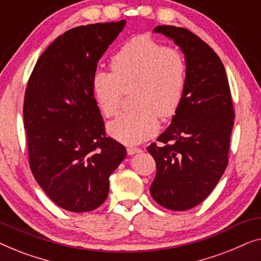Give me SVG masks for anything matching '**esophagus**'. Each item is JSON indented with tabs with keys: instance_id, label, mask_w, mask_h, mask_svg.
<instances>
[{
	"instance_id": "1",
	"label": "esophagus",
	"mask_w": 261,
	"mask_h": 261,
	"mask_svg": "<svg viewBox=\"0 0 261 261\" xmlns=\"http://www.w3.org/2000/svg\"><path fill=\"white\" fill-rule=\"evenodd\" d=\"M138 152H142V149L136 148V146H129V148H127V153H129V155H135V153Z\"/></svg>"
}]
</instances>
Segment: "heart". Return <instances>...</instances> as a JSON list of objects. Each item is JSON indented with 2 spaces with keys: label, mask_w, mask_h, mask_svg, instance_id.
<instances>
[{
  "label": "heart",
  "mask_w": 261,
  "mask_h": 261,
  "mask_svg": "<svg viewBox=\"0 0 261 261\" xmlns=\"http://www.w3.org/2000/svg\"><path fill=\"white\" fill-rule=\"evenodd\" d=\"M110 72L95 73L94 97L105 117H115L124 92L131 93L136 109L109 125L113 137L137 144L159 131V119L177 112L187 87V64L183 54L168 48L150 36H136L111 58Z\"/></svg>",
  "instance_id": "heart-1"
}]
</instances>
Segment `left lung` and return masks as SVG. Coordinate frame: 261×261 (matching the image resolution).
Here are the masks:
<instances>
[{
	"instance_id": "1",
	"label": "left lung",
	"mask_w": 261,
	"mask_h": 261,
	"mask_svg": "<svg viewBox=\"0 0 261 261\" xmlns=\"http://www.w3.org/2000/svg\"><path fill=\"white\" fill-rule=\"evenodd\" d=\"M186 56L187 87L168 129L146 150L157 172L150 193L171 211H188L213 192L228 166L234 108L222 61L188 29L157 25Z\"/></svg>"
}]
</instances>
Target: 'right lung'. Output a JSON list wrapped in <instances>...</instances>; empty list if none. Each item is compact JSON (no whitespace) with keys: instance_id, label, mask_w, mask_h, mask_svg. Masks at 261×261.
Masks as SVG:
<instances>
[{"instance_id":"add662e5","label":"right lung","mask_w":261,"mask_h":261,"mask_svg":"<svg viewBox=\"0 0 261 261\" xmlns=\"http://www.w3.org/2000/svg\"><path fill=\"white\" fill-rule=\"evenodd\" d=\"M125 20L72 28L41 54L25 87L29 167L50 200L68 212L98 208L126 149L106 136L93 97L97 62Z\"/></svg>"}]
</instances>
